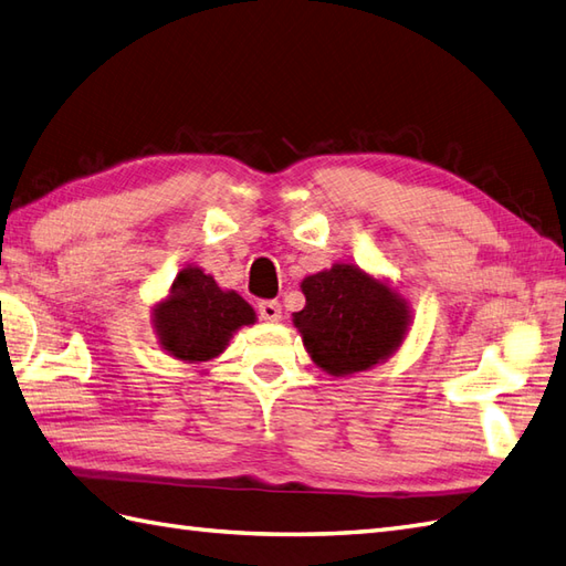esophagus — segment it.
Wrapping results in <instances>:
<instances>
[{"instance_id": "1", "label": "esophagus", "mask_w": 566, "mask_h": 566, "mask_svg": "<svg viewBox=\"0 0 566 566\" xmlns=\"http://www.w3.org/2000/svg\"><path fill=\"white\" fill-rule=\"evenodd\" d=\"M259 315H261V319H266V322H279L283 317V312H281V305L275 303V300H263V303H259Z\"/></svg>"}]
</instances>
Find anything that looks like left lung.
Segmentation results:
<instances>
[{"instance_id": "8db88e82", "label": "left lung", "mask_w": 566, "mask_h": 566, "mask_svg": "<svg viewBox=\"0 0 566 566\" xmlns=\"http://www.w3.org/2000/svg\"><path fill=\"white\" fill-rule=\"evenodd\" d=\"M305 307L293 324L310 358L334 378L387 360L407 338L411 307L397 287L354 263H334L300 283Z\"/></svg>"}]
</instances>
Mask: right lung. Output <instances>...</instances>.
<instances>
[{
    "instance_id": "obj_1",
    "label": "right lung",
    "mask_w": 566,
    "mask_h": 566,
    "mask_svg": "<svg viewBox=\"0 0 566 566\" xmlns=\"http://www.w3.org/2000/svg\"><path fill=\"white\" fill-rule=\"evenodd\" d=\"M256 312L234 291H222L210 273L186 266L174 279L169 295L153 307V329L159 348L184 363H208L230 346Z\"/></svg>"
}]
</instances>
